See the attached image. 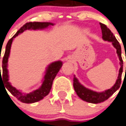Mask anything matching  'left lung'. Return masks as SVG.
Masks as SVG:
<instances>
[{
	"label": "left lung",
	"instance_id": "left-lung-1",
	"mask_svg": "<svg viewBox=\"0 0 126 126\" xmlns=\"http://www.w3.org/2000/svg\"><path fill=\"white\" fill-rule=\"evenodd\" d=\"M100 24L101 29H102L103 40L105 41L112 43L113 46L116 48V54L118 55L120 60V68L119 69L118 76L114 85L111 89H109L102 92L94 91L93 90L87 89L83 86L82 84H81L77 78L75 76H74L73 86L77 95L83 101H85L89 103H92V104H98V103L104 102L119 89L120 83H121L122 74L123 71V61L122 58L121 47L111 30L105 24L102 23H100Z\"/></svg>",
	"mask_w": 126,
	"mask_h": 126
}]
</instances>
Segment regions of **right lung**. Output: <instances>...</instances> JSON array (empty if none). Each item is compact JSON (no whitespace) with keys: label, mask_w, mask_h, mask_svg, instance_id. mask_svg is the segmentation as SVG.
Segmentation results:
<instances>
[{"label":"right lung","mask_w":126,"mask_h":126,"mask_svg":"<svg viewBox=\"0 0 126 126\" xmlns=\"http://www.w3.org/2000/svg\"><path fill=\"white\" fill-rule=\"evenodd\" d=\"M54 23L52 22H28L22 26L20 29L17 32L12 39L9 40L6 47L5 54L2 60V75L1 76L0 67V80L2 79L3 83L5 85V87L10 92V93L15 96L20 102L26 104H31L38 102L44 98V97L48 94L50 91L52 85L53 80L57 75V74L60 71V68L63 65V62L61 61H56L51 63L46 68L43 79L42 80L41 85L30 93H23L21 90L17 89L13 87L11 83L9 81V74H8V58L10 57V50L12 47V42L14 38L18 36V35L22 33L23 32L26 30H39L47 28L50 26H54Z\"/></svg>","instance_id":"1"}]
</instances>
